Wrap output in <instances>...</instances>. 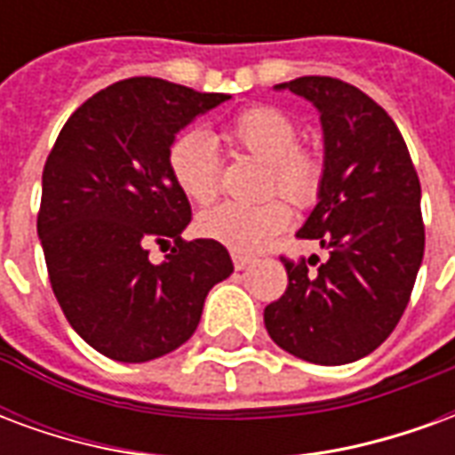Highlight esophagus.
I'll return each instance as SVG.
<instances>
[{"instance_id": "1", "label": "esophagus", "mask_w": 455, "mask_h": 455, "mask_svg": "<svg viewBox=\"0 0 455 455\" xmlns=\"http://www.w3.org/2000/svg\"><path fill=\"white\" fill-rule=\"evenodd\" d=\"M231 260H234V267H236V270H243V267H248L253 263V256H246V253H236V251H234V253H231Z\"/></svg>"}]
</instances>
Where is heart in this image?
Segmentation results:
<instances>
[{
    "label": "heart",
    "instance_id": "b5f03b06",
    "mask_svg": "<svg viewBox=\"0 0 455 455\" xmlns=\"http://www.w3.org/2000/svg\"><path fill=\"white\" fill-rule=\"evenodd\" d=\"M224 139L251 158L266 163L260 192H280L295 207H312L324 182V158L297 140L292 116L275 107H248L224 129ZM170 175L195 204H209L219 192V156L207 133H182L168 153ZM277 195L253 204L224 202L202 212L197 231L231 251H256L290 224V207Z\"/></svg>",
    "mask_w": 455,
    "mask_h": 455
}]
</instances>
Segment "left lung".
I'll use <instances>...</instances> for the list:
<instances>
[{
	"label": "left lung",
	"instance_id": "obj_1",
	"mask_svg": "<svg viewBox=\"0 0 455 455\" xmlns=\"http://www.w3.org/2000/svg\"><path fill=\"white\" fill-rule=\"evenodd\" d=\"M275 90L322 114L324 182L299 238L329 260L280 258L285 295L263 312L270 339L297 358L343 365L372 353L397 326L424 258L421 188L400 129L380 104L336 77H297Z\"/></svg>",
	"mask_w": 455,
	"mask_h": 455
}]
</instances>
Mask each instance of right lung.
<instances>
[{
    "label": "right lung",
    "instance_id": "1",
    "mask_svg": "<svg viewBox=\"0 0 455 455\" xmlns=\"http://www.w3.org/2000/svg\"><path fill=\"white\" fill-rule=\"evenodd\" d=\"M227 100L129 77L77 107L45 160L38 238L51 287L70 326L112 361L175 351L234 273L221 243L180 236L192 209L168 168L175 133ZM170 240L166 260L150 264L149 243Z\"/></svg>",
    "mask_w": 455,
    "mask_h": 455
}]
</instances>
